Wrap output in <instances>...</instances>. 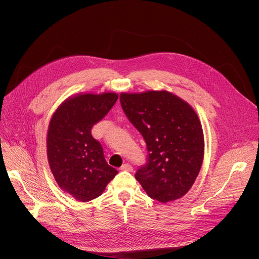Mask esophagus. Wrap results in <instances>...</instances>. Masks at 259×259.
Masks as SVG:
<instances>
[{"instance_id":"esophagus-1","label":"esophagus","mask_w":259,"mask_h":259,"mask_svg":"<svg viewBox=\"0 0 259 259\" xmlns=\"http://www.w3.org/2000/svg\"><path fill=\"white\" fill-rule=\"evenodd\" d=\"M122 170H127V171H132L133 170V167L130 165V164H124L122 167H121Z\"/></svg>"}]
</instances>
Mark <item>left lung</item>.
Here are the masks:
<instances>
[{
    "label": "left lung",
    "instance_id": "1",
    "mask_svg": "<svg viewBox=\"0 0 259 259\" xmlns=\"http://www.w3.org/2000/svg\"><path fill=\"white\" fill-rule=\"evenodd\" d=\"M120 101L149 152L135 178L147 195L161 203L183 197L204 159V134L195 109L165 90L121 93Z\"/></svg>",
    "mask_w": 259,
    "mask_h": 259
}]
</instances>
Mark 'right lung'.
<instances>
[{"label": "right lung", "instance_id": "right-lung-1", "mask_svg": "<svg viewBox=\"0 0 259 259\" xmlns=\"http://www.w3.org/2000/svg\"><path fill=\"white\" fill-rule=\"evenodd\" d=\"M114 92L81 93L64 100L53 114L47 133V157L52 174L65 193L80 202L99 197L118 171L103 156L91 129L118 99Z\"/></svg>", "mask_w": 259, "mask_h": 259}]
</instances>
